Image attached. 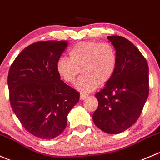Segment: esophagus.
<instances>
[{
    "label": "esophagus",
    "instance_id": "1",
    "mask_svg": "<svg viewBox=\"0 0 160 160\" xmlns=\"http://www.w3.org/2000/svg\"><path fill=\"white\" fill-rule=\"evenodd\" d=\"M88 94H87V93H80V100H84V99H86L87 98V97H88Z\"/></svg>",
    "mask_w": 160,
    "mask_h": 160
}]
</instances>
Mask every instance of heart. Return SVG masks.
Here are the masks:
<instances>
[{
  "label": "heart",
  "mask_w": 160,
  "mask_h": 160,
  "mask_svg": "<svg viewBox=\"0 0 160 160\" xmlns=\"http://www.w3.org/2000/svg\"><path fill=\"white\" fill-rule=\"evenodd\" d=\"M68 53L70 58L58 59L57 70L67 83H73L81 70L83 73L76 83V87L80 91H91L99 83L108 82L115 73L117 55L110 43L93 40L79 42Z\"/></svg>",
  "instance_id": "obj_1"
}]
</instances>
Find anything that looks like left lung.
<instances>
[{
	"instance_id": "1",
	"label": "left lung",
	"mask_w": 160,
	"mask_h": 160,
	"mask_svg": "<svg viewBox=\"0 0 160 160\" xmlns=\"http://www.w3.org/2000/svg\"><path fill=\"white\" fill-rule=\"evenodd\" d=\"M117 55L115 73L96 93L98 107L93 120L98 128L117 134L138 120L149 95V67L137 47L121 36H108Z\"/></svg>"
}]
</instances>
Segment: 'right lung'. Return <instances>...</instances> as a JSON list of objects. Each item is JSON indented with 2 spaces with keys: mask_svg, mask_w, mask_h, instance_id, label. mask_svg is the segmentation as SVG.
<instances>
[{
  "mask_svg": "<svg viewBox=\"0 0 160 160\" xmlns=\"http://www.w3.org/2000/svg\"><path fill=\"white\" fill-rule=\"evenodd\" d=\"M65 40L33 43L18 54L8 77L13 112L30 133L50 139L62 133L67 115L80 93L60 80L57 62L67 48Z\"/></svg>",
  "mask_w": 160,
  "mask_h": 160,
  "instance_id": "right-lung-1",
  "label": "right lung"
}]
</instances>
